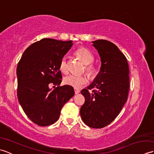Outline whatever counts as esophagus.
I'll list each match as a JSON object with an SVG mask.
<instances>
[{
	"mask_svg": "<svg viewBox=\"0 0 154 154\" xmlns=\"http://www.w3.org/2000/svg\"><path fill=\"white\" fill-rule=\"evenodd\" d=\"M74 91H75V94H78V93H79V92H80V91L79 89H75Z\"/></svg>",
	"mask_w": 154,
	"mask_h": 154,
	"instance_id": "esophagus-1",
	"label": "esophagus"
}]
</instances>
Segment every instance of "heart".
I'll return each mask as SVG.
<instances>
[{"label": "heart", "mask_w": 154, "mask_h": 154, "mask_svg": "<svg viewBox=\"0 0 154 154\" xmlns=\"http://www.w3.org/2000/svg\"><path fill=\"white\" fill-rule=\"evenodd\" d=\"M75 55L84 64L86 65L85 68L86 73L91 77L94 76L96 74L97 69L95 65L93 63V61H94V55L91 53V51L86 48L81 47L75 50ZM60 69L64 73H67L68 72V62L65 57L61 58L60 62ZM87 77L85 75H70L65 77L63 79V82L65 85L74 88H79L87 84Z\"/></svg>", "instance_id": "1"}]
</instances>
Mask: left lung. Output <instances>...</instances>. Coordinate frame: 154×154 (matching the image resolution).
Instances as JSON below:
<instances>
[{"label":"left lung","instance_id":"obj_1","mask_svg":"<svg viewBox=\"0 0 154 154\" xmlns=\"http://www.w3.org/2000/svg\"><path fill=\"white\" fill-rule=\"evenodd\" d=\"M101 60L99 74L87 89L81 90L85 101L80 114L84 123L93 128L109 125L119 115L129 92L128 63L115 44L105 40L93 42ZM94 88L91 93L89 90Z\"/></svg>","mask_w":154,"mask_h":154}]
</instances>
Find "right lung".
<instances>
[{
    "instance_id": "1",
    "label": "right lung",
    "mask_w": 154,
    "mask_h": 154,
    "mask_svg": "<svg viewBox=\"0 0 154 154\" xmlns=\"http://www.w3.org/2000/svg\"><path fill=\"white\" fill-rule=\"evenodd\" d=\"M72 45V41L44 38L30 45L18 63V99L25 114L38 126L56 122L62 107L74 95L73 87L60 85V62Z\"/></svg>"
}]
</instances>
